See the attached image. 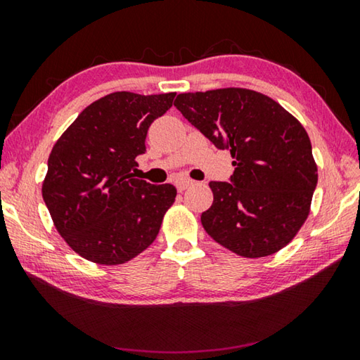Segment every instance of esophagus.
Wrapping results in <instances>:
<instances>
[{
    "mask_svg": "<svg viewBox=\"0 0 360 360\" xmlns=\"http://www.w3.org/2000/svg\"><path fill=\"white\" fill-rule=\"evenodd\" d=\"M192 184H193L192 179H176V182H174V186L179 192H184L186 188H188Z\"/></svg>",
    "mask_w": 360,
    "mask_h": 360,
    "instance_id": "1",
    "label": "esophagus"
}]
</instances>
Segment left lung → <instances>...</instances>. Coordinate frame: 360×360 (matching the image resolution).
<instances>
[{"label": "left lung", "mask_w": 360, "mask_h": 360, "mask_svg": "<svg viewBox=\"0 0 360 360\" xmlns=\"http://www.w3.org/2000/svg\"><path fill=\"white\" fill-rule=\"evenodd\" d=\"M174 106L217 149L230 150V182L211 181L202 224L241 257H266L288 246L307 221L318 165L307 130L255 90L229 87L179 94Z\"/></svg>", "instance_id": "1"}]
</instances>
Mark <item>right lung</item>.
Returning <instances> with one entry per match:
<instances>
[{"label":"right lung","mask_w":360,"mask_h":360,"mask_svg":"<svg viewBox=\"0 0 360 360\" xmlns=\"http://www.w3.org/2000/svg\"><path fill=\"white\" fill-rule=\"evenodd\" d=\"M176 94L114 92L77 115L52 148L42 198L72 251L100 265H120L157 238L176 187L133 178L152 122Z\"/></svg>","instance_id":"add662e5"}]
</instances>
